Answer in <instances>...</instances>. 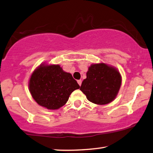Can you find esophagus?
I'll return each instance as SVG.
<instances>
[{
  "label": "esophagus",
  "instance_id": "1",
  "mask_svg": "<svg viewBox=\"0 0 153 153\" xmlns=\"http://www.w3.org/2000/svg\"><path fill=\"white\" fill-rule=\"evenodd\" d=\"M77 83H78V84L79 86H81V84H82V80L81 79H78V80H77Z\"/></svg>",
  "mask_w": 153,
  "mask_h": 153
}]
</instances>
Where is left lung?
<instances>
[{"label":"left lung","mask_w":153,"mask_h":153,"mask_svg":"<svg viewBox=\"0 0 153 153\" xmlns=\"http://www.w3.org/2000/svg\"><path fill=\"white\" fill-rule=\"evenodd\" d=\"M122 84L120 72L104 63L93 64L80 86L88 101L104 105L115 100Z\"/></svg>","instance_id":"8db88e82"}]
</instances>
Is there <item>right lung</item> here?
Segmentation results:
<instances>
[{"mask_svg":"<svg viewBox=\"0 0 153 153\" xmlns=\"http://www.w3.org/2000/svg\"><path fill=\"white\" fill-rule=\"evenodd\" d=\"M80 86L71 74L58 65H40L31 74L29 88L31 96L47 109H58L65 105L73 91Z\"/></svg>","mask_w":153,"mask_h":153,"instance_id":"obj_1","label":"right lung"}]
</instances>
